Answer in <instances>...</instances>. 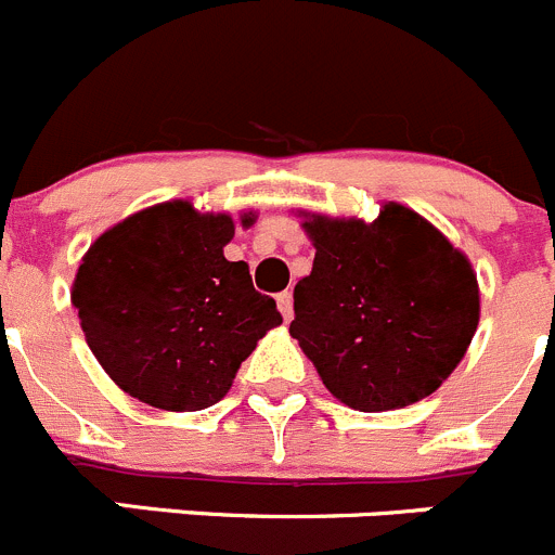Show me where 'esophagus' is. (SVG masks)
<instances>
[{
  "mask_svg": "<svg viewBox=\"0 0 555 555\" xmlns=\"http://www.w3.org/2000/svg\"><path fill=\"white\" fill-rule=\"evenodd\" d=\"M274 299H278V308H281L283 319L292 321V315H294V297H292V292H281Z\"/></svg>",
  "mask_w": 555,
  "mask_h": 555,
  "instance_id": "34e87169",
  "label": "esophagus"
}]
</instances>
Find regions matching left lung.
Listing matches in <instances>:
<instances>
[{
    "mask_svg": "<svg viewBox=\"0 0 555 555\" xmlns=\"http://www.w3.org/2000/svg\"><path fill=\"white\" fill-rule=\"evenodd\" d=\"M313 272L288 326L324 387L351 409L389 411L441 387L479 321L477 274L427 220L387 204L373 223L305 220Z\"/></svg>",
    "mask_w": 555,
    "mask_h": 555,
    "instance_id": "left-lung-1",
    "label": "left lung"
}]
</instances>
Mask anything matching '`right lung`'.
Masks as SVG:
<instances>
[{"label":"right lung","instance_id":"1","mask_svg":"<svg viewBox=\"0 0 555 555\" xmlns=\"http://www.w3.org/2000/svg\"><path fill=\"white\" fill-rule=\"evenodd\" d=\"M231 236L229 215L171 202L89 247L73 305L92 353L128 395L166 411L209 409L267 330L283 324L274 299L253 288L247 263L223 256Z\"/></svg>","mask_w":555,"mask_h":555}]
</instances>
